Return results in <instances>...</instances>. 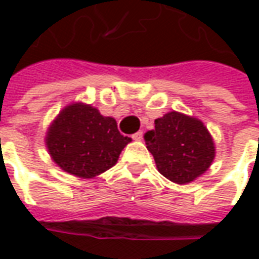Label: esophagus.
<instances>
[{"label":"esophagus","mask_w":259,"mask_h":259,"mask_svg":"<svg viewBox=\"0 0 259 259\" xmlns=\"http://www.w3.org/2000/svg\"><path fill=\"white\" fill-rule=\"evenodd\" d=\"M132 137H133V140L141 141L143 140V132H137V133H135V135L132 136Z\"/></svg>","instance_id":"esophagus-1"}]
</instances>
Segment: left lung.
I'll list each match as a JSON object with an SVG mask.
<instances>
[{"label":"left lung","mask_w":259,"mask_h":259,"mask_svg":"<svg viewBox=\"0 0 259 259\" xmlns=\"http://www.w3.org/2000/svg\"><path fill=\"white\" fill-rule=\"evenodd\" d=\"M158 172L178 185H187L204 175L215 158V143L200 119L168 112L155 119V129L144 135Z\"/></svg>","instance_id":"1"}]
</instances>
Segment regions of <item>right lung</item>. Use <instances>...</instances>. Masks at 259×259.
Wrapping results in <instances>:
<instances>
[{
	"instance_id": "add662e5",
	"label": "right lung",
	"mask_w": 259,
	"mask_h": 259,
	"mask_svg": "<svg viewBox=\"0 0 259 259\" xmlns=\"http://www.w3.org/2000/svg\"><path fill=\"white\" fill-rule=\"evenodd\" d=\"M130 141L119 133L115 119L83 102L66 105L46 133L51 159L64 172L81 179H93L112 168Z\"/></svg>"
}]
</instances>
